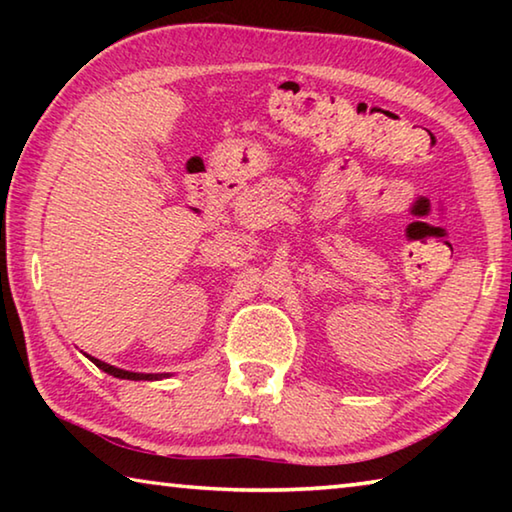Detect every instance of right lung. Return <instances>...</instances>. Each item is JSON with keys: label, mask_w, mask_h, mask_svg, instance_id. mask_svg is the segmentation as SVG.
Segmentation results:
<instances>
[{"label": "right lung", "mask_w": 512, "mask_h": 512, "mask_svg": "<svg viewBox=\"0 0 512 512\" xmlns=\"http://www.w3.org/2000/svg\"><path fill=\"white\" fill-rule=\"evenodd\" d=\"M90 359H92L94 366L101 368L103 372H108V375H112V377H119V379H135V381H140V379H160L162 377V375H142V372H128V370H121V368L110 366V363H103V361L94 359V357H90Z\"/></svg>", "instance_id": "obj_1"}]
</instances>
